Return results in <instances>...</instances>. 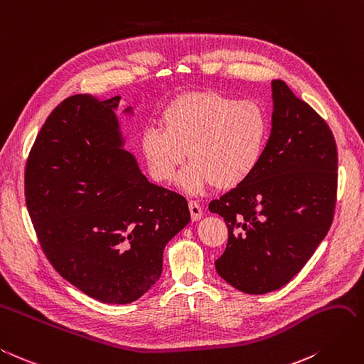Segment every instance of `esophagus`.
<instances>
[{"mask_svg":"<svg viewBox=\"0 0 364 364\" xmlns=\"http://www.w3.org/2000/svg\"><path fill=\"white\" fill-rule=\"evenodd\" d=\"M188 208H190V213H191V219H193L194 222L199 220V219L202 218L203 211H202V206L199 205V202L190 200V202H188Z\"/></svg>","mask_w":364,"mask_h":364,"instance_id":"esophagus-1","label":"esophagus"}]
</instances>
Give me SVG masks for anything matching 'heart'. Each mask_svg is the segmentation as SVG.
<instances>
[{
  "label": "heart",
  "mask_w": 364,
  "mask_h": 364,
  "mask_svg": "<svg viewBox=\"0 0 364 364\" xmlns=\"http://www.w3.org/2000/svg\"><path fill=\"white\" fill-rule=\"evenodd\" d=\"M162 129L149 127L141 136V150L150 174L158 182L181 174L186 191L198 193L214 185L231 190L250 179L263 158L271 121L259 102L240 101L219 92H186L162 112Z\"/></svg>",
  "instance_id": "1"
}]
</instances>
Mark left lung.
<instances>
[{"instance_id":"left-lung-1","label":"left lung","mask_w":364,"mask_h":364,"mask_svg":"<svg viewBox=\"0 0 364 364\" xmlns=\"http://www.w3.org/2000/svg\"><path fill=\"white\" fill-rule=\"evenodd\" d=\"M272 100L257 170L208 205L228 227L215 269L248 294L276 291L301 271L328 234L337 202L338 154L329 125L283 81H272Z\"/></svg>"}]
</instances>
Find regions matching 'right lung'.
<instances>
[{
    "instance_id": "1",
    "label": "right lung",
    "mask_w": 364,
    "mask_h": 364,
    "mask_svg": "<svg viewBox=\"0 0 364 364\" xmlns=\"http://www.w3.org/2000/svg\"><path fill=\"white\" fill-rule=\"evenodd\" d=\"M119 100L75 95L58 104L28 153L24 194L52 267L87 296L122 304L158 282L165 245L190 210L121 149Z\"/></svg>"
}]
</instances>
